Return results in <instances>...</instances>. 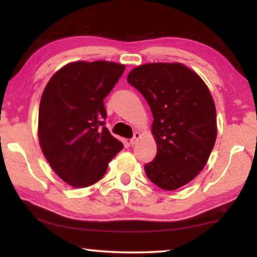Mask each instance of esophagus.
<instances>
[{
	"label": "esophagus",
	"mask_w": 257,
	"mask_h": 257,
	"mask_svg": "<svg viewBox=\"0 0 257 257\" xmlns=\"http://www.w3.org/2000/svg\"><path fill=\"white\" fill-rule=\"evenodd\" d=\"M141 138V134H139L138 132H136L134 134V137L130 139V145H136L137 144V142H138V139Z\"/></svg>",
	"instance_id": "1"
}]
</instances>
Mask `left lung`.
Masks as SVG:
<instances>
[{
	"label": "left lung",
	"instance_id": "8db88e82",
	"mask_svg": "<svg viewBox=\"0 0 257 257\" xmlns=\"http://www.w3.org/2000/svg\"><path fill=\"white\" fill-rule=\"evenodd\" d=\"M127 80L149 103L158 153L145 164L149 179L176 190L203 170L216 139V111L205 82L181 63H149Z\"/></svg>",
	"mask_w": 257,
	"mask_h": 257
}]
</instances>
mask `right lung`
Segmentation results:
<instances>
[{"label": "right lung", "instance_id": "1", "mask_svg": "<svg viewBox=\"0 0 257 257\" xmlns=\"http://www.w3.org/2000/svg\"><path fill=\"white\" fill-rule=\"evenodd\" d=\"M123 64L94 61L69 63L43 92L38 138L43 154L61 179L82 188L102 179L123 149L105 127V98L124 71Z\"/></svg>", "mask_w": 257, "mask_h": 257}]
</instances>
